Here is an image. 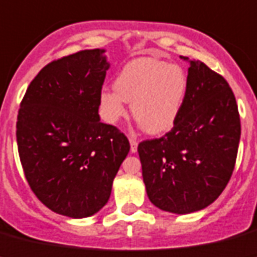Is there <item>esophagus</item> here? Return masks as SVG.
Instances as JSON below:
<instances>
[{
	"mask_svg": "<svg viewBox=\"0 0 257 257\" xmlns=\"http://www.w3.org/2000/svg\"><path fill=\"white\" fill-rule=\"evenodd\" d=\"M130 146H131V152L135 153L138 151V140L135 138H130Z\"/></svg>",
	"mask_w": 257,
	"mask_h": 257,
	"instance_id": "34e87169",
	"label": "esophagus"
}]
</instances>
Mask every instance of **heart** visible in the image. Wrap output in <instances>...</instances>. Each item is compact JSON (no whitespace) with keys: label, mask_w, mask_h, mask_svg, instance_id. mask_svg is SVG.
<instances>
[{"label":"heart","mask_w":257,"mask_h":257,"mask_svg":"<svg viewBox=\"0 0 257 257\" xmlns=\"http://www.w3.org/2000/svg\"><path fill=\"white\" fill-rule=\"evenodd\" d=\"M187 75L178 65L157 58H137L123 66L114 80V91L100 95L102 117L117 123L131 104L134 118L146 133L164 134L173 128L187 95Z\"/></svg>","instance_id":"heart-1"}]
</instances>
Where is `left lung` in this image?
<instances>
[{
    "label": "left lung",
    "instance_id": "obj_1",
    "mask_svg": "<svg viewBox=\"0 0 257 257\" xmlns=\"http://www.w3.org/2000/svg\"><path fill=\"white\" fill-rule=\"evenodd\" d=\"M190 63L187 95L173 128L138 146L150 200L178 214L203 209L220 196L233 174L240 139L229 83L201 61Z\"/></svg>",
    "mask_w": 257,
    "mask_h": 257
}]
</instances>
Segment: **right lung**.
<instances>
[{"mask_svg":"<svg viewBox=\"0 0 257 257\" xmlns=\"http://www.w3.org/2000/svg\"><path fill=\"white\" fill-rule=\"evenodd\" d=\"M104 50H80L44 66L28 85L17 119L22 168L37 199L72 218L95 214L109 200L130 151L123 133L100 122L109 63Z\"/></svg>","mask_w":257,"mask_h":257,"instance_id":"add662e5","label":"right lung"}]
</instances>
